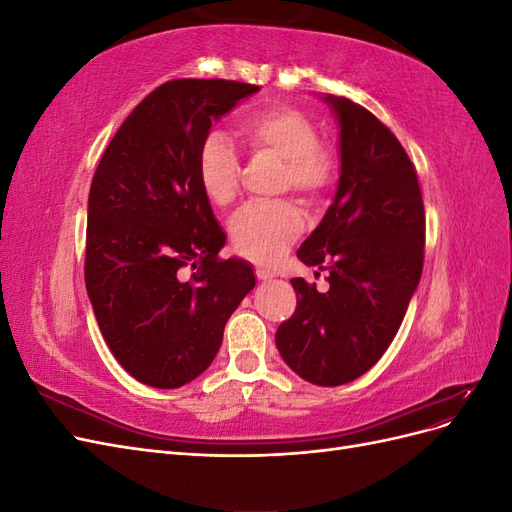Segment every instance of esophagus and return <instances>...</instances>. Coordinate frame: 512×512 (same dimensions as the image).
I'll use <instances>...</instances> for the list:
<instances>
[{
	"label": "esophagus",
	"mask_w": 512,
	"mask_h": 512,
	"mask_svg": "<svg viewBox=\"0 0 512 512\" xmlns=\"http://www.w3.org/2000/svg\"><path fill=\"white\" fill-rule=\"evenodd\" d=\"M256 277L260 282H269V280H273L275 277V273L273 271H269V269H262V267H256Z\"/></svg>",
	"instance_id": "1"
}]
</instances>
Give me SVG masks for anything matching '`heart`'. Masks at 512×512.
I'll return each instance as SVG.
<instances>
[{
	"label": "heart",
	"instance_id": "b5f03b06",
	"mask_svg": "<svg viewBox=\"0 0 512 512\" xmlns=\"http://www.w3.org/2000/svg\"><path fill=\"white\" fill-rule=\"evenodd\" d=\"M239 132L252 153L282 160L280 192H294L303 203L316 205L337 179L335 153L320 143V130L294 106H269L247 115ZM200 192L215 207H228L241 188V162L235 145L222 132L203 138L196 156ZM303 230L301 211L288 200L271 205H247L230 222V241L247 260L271 265L280 260Z\"/></svg>",
	"mask_w": 512,
	"mask_h": 512
}]
</instances>
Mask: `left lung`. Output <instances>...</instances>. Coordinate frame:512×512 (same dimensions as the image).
I'll use <instances>...</instances> for the list:
<instances>
[{"mask_svg":"<svg viewBox=\"0 0 512 512\" xmlns=\"http://www.w3.org/2000/svg\"><path fill=\"white\" fill-rule=\"evenodd\" d=\"M339 119L342 175L333 205L297 256L327 271V290L290 280L297 309L275 344L318 386L363 376L391 346L423 273L425 209L414 164L397 136L348 98H324ZM320 275V273H318Z\"/></svg>","mask_w":512,"mask_h":512,"instance_id":"left-lung-1","label":"left lung"}]
</instances>
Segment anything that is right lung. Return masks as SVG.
Here are the masks:
<instances>
[{
    "label": "right lung",
    "instance_id": "obj_1",
    "mask_svg": "<svg viewBox=\"0 0 512 512\" xmlns=\"http://www.w3.org/2000/svg\"><path fill=\"white\" fill-rule=\"evenodd\" d=\"M260 87L175 79L153 89L108 143L87 207L85 286L104 342L138 382L177 389L211 365L256 284L222 260L224 230L196 179L211 123Z\"/></svg>",
    "mask_w": 512,
    "mask_h": 512
}]
</instances>
